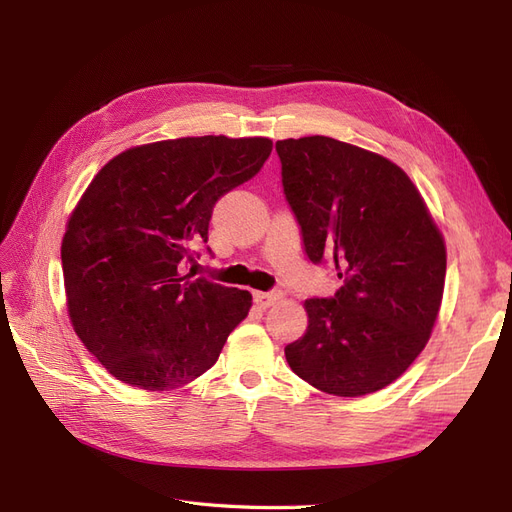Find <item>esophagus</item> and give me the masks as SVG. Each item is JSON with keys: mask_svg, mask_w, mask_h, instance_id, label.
Segmentation results:
<instances>
[{"mask_svg": "<svg viewBox=\"0 0 512 512\" xmlns=\"http://www.w3.org/2000/svg\"><path fill=\"white\" fill-rule=\"evenodd\" d=\"M284 297L282 290H271V292H254V301L260 307H271Z\"/></svg>", "mask_w": 512, "mask_h": 512, "instance_id": "obj_1", "label": "esophagus"}]
</instances>
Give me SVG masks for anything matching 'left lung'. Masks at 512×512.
<instances>
[{
	"instance_id": "obj_1",
	"label": "left lung",
	"mask_w": 512,
	"mask_h": 512,
	"mask_svg": "<svg viewBox=\"0 0 512 512\" xmlns=\"http://www.w3.org/2000/svg\"><path fill=\"white\" fill-rule=\"evenodd\" d=\"M307 258L342 288L307 299V331L284 348L290 369L337 397L376 393L425 348L436 324L446 247L421 192L391 160L329 136L275 143Z\"/></svg>"
}]
</instances>
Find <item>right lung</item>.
Listing matches in <instances>:
<instances>
[{"instance_id": "right-lung-1", "label": "right lung", "mask_w": 512, "mask_h": 512, "mask_svg": "<svg viewBox=\"0 0 512 512\" xmlns=\"http://www.w3.org/2000/svg\"><path fill=\"white\" fill-rule=\"evenodd\" d=\"M271 149L262 136L158 141L119 153L89 183L61 241V269L72 327L108 374L173 391L218 361L252 294L181 267L207 243L215 203Z\"/></svg>"}]
</instances>
